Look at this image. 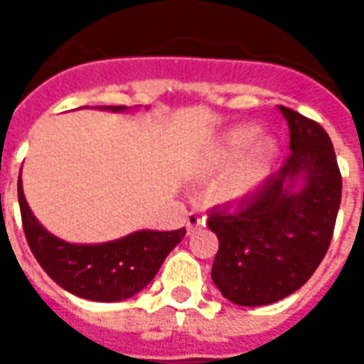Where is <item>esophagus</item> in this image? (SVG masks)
<instances>
[{"label": "esophagus", "mask_w": 364, "mask_h": 364, "mask_svg": "<svg viewBox=\"0 0 364 364\" xmlns=\"http://www.w3.org/2000/svg\"><path fill=\"white\" fill-rule=\"evenodd\" d=\"M204 223H205V219L200 215L198 211H188V215H187L188 232H194V230H196L198 227H202Z\"/></svg>", "instance_id": "1"}]
</instances>
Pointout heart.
<instances>
[{
  "label": "heart",
  "mask_w": 364,
  "mask_h": 364,
  "mask_svg": "<svg viewBox=\"0 0 364 364\" xmlns=\"http://www.w3.org/2000/svg\"><path fill=\"white\" fill-rule=\"evenodd\" d=\"M255 136H257L255 126L243 124L228 130L205 154L204 164H202L204 171L221 170L223 166H227L230 160L236 159L243 149L253 141ZM274 154H276V143L268 137L259 139L245 156H242L236 164L230 166L219 177V181L213 187L217 198L232 202V200L245 198L249 193H253V188H257V185L268 173Z\"/></svg>",
  "instance_id": "b5f03b06"
}]
</instances>
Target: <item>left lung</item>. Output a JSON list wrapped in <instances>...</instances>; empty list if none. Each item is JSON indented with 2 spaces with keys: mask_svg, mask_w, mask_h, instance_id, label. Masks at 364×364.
<instances>
[{
  "mask_svg": "<svg viewBox=\"0 0 364 364\" xmlns=\"http://www.w3.org/2000/svg\"><path fill=\"white\" fill-rule=\"evenodd\" d=\"M291 154L236 208L213 210L219 238L211 279L238 306H266L299 291L321 264L333 240L342 176L321 124L279 105ZM299 178L303 187L294 191Z\"/></svg>",
  "mask_w": 364,
  "mask_h": 364,
  "instance_id": "obj_1",
  "label": "left lung"
}]
</instances>
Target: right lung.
<instances>
[{
	"label": "right lung",
	"instance_id": "add662e5",
	"mask_svg": "<svg viewBox=\"0 0 364 364\" xmlns=\"http://www.w3.org/2000/svg\"><path fill=\"white\" fill-rule=\"evenodd\" d=\"M107 109L126 107L113 105ZM18 204L26 240L43 270L68 293L94 302H119L147 287L171 249L187 234L185 228L171 232L139 230L115 242L77 245L41 227L26 202L20 177Z\"/></svg>",
	"mask_w": 364,
	"mask_h": 364
}]
</instances>
